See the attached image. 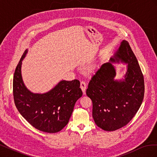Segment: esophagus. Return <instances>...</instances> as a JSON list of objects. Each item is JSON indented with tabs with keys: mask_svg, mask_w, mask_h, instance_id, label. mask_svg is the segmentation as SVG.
<instances>
[{
	"mask_svg": "<svg viewBox=\"0 0 157 157\" xmlns=\"http://www.w3.org/2000/svg\"><path fill=\"white\" fill-rule=\"evenodd\" d=\"M80 88L82 89V91L83 92L84 94H85V92H86V84L84 81H81L80 82Z\"/></svg>",
	"mask_w": 157,
	"mask_h": 157,
	"instance_id": "34e87169",
	"label": "esophagus"
}]
</instances>
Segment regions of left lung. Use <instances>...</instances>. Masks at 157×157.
<instances>
[{"label":"left lung","mask_w":157,"mask_h":157,"mask_svg":"<svg viewBox=\"0 0 157 157\" xmlns=\"http://www.w3.org/2000/svg\"><path fill=\"white\" fill-rule=\"evenodd\" d=\"M128 65L124 78L115 80L112 63ZM144 75L129 43L122 40L109 62L101 65L90 80L86 95L92 101V117L96 125L105 131L126 126L135 116L143 101Z\"/></svg>","instance_id":"1"}]
</instances>
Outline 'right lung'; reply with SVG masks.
<instances>
[{"mask_svg":"<svg viewBox=\"0 0 157 157\" xmlns=\"http://www.w3.org/2000/svg\"><path fill=\"white\" fill-rule=\"evenodd\" d=\"M19 61L13 79L14 103L25 119L37 130L56 133L67 124L75 104L82 96L79 80H61L49 92L35 94L25 86L21 77L22 60Z\"/></svg>","mask_w":157,"mask_h":157,"instance_id":"obj_1","label":"right lung"}]
</instances>
